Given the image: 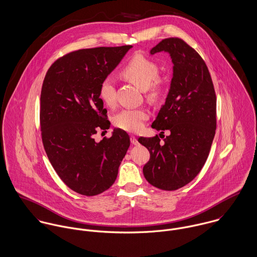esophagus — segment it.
<instances>
[{"mask_svg":"<svg viewBox=\"0 0 257 257\" xmlns=\"http://www.w3.org/2000/svg\"><path fill=\"white\" fill-rule=\"evenodd\" d=\"M130 140H131V143H132V145H138L139 144V142H138V140H137V138L135 137V136H131L130 137Z\"/></svg>","mask_w":257,"mask_h":257,"instance_id":"obj_1","label":"esophagus"}]
</instances>
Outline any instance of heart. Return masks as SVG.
<instances>
[{"instance_id":"obj_1","label":"heart","mask_w":257,"mask_h":257,"mask_svg":"<svg viewBox=\"0 0 257 257\" xmlns=\"http://www.w3.org/2000/svg\"><path fill=\"white\" fill-rule=\"evenodd\" d=\"M121 76L141 90H146L150 100L156 101L164 93V83L158 78L159 66L151 59L142 54L131 58L121 70ZM99 97L108 106L115 103L114 82L111 78H105L99 86ZM149 118V113L144 108H127L115 115L113 122L116 127L127 132H138Z\"/></svg>"}]
</instances>
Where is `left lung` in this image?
Wrapping results in <instances>:
<instances>
[{"label":"left lung","instance_id":"left-lung-1","mask_svg":"<svg viewBox=\"0 0 257 257\" xmlns=\"http://www.w3.org/2000/svg\"><path fill=\"white\" fill-rule=\"evenodd\" d=\"M159 52L170 54L172 79L152 128L171 134L163 143L158 135L138 141L151 155L143 169L145 178L171 191L193 180L205 165L216 132L217 99L209 70L192 47L179 38H167L150 54Z\"/></svg>","mask_w":257,"mask_h":257}]
</instances>
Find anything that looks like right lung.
<instances>
[{"label":"right lung","mask_w":257,"mask_h":257,"mask_svg":"<svg viewBox=\"0 0 257 257\" xmlns=\"http://www.w3.org/2000/svg\"><path fill=\"white\" fill-rule=\"evenodd\" d=\"M132 47L71 52L55 61L44 78L40 95L43 146L60 178L79 194L93 196L107 190L129 149V135L121 129L99 142L93 136L110 127L99 86Z\"/></svg>","instance_id":"right-lung-1"}]
</instances>
